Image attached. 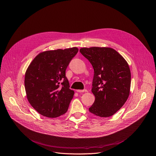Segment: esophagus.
I'll return each mask as SVG.
<instances>
[{
	"label": "esophagus",
	"instance_id": "esophagus-1",
	"mask_svg": "<svg viewBox=\"0 0 156 156\" xmlns=\"http://www.w3.org/2000/svg\"><path fill=\"white\" fill-rule=\"evenodd\" d=\"M77 92H80V93H82V92H87V89H84V90H76Z\"/></svg>",
	"mask_w": 156,
	"mask_h": 156
}]
</instances>
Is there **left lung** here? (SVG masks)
Masks as SVG:
<instances>
[{
	"mask_svg": "<svg viewBox=\"0 0 156 156\" xmlns=\"http://www.w3.org/2000/svg\"><path fill=\"white\" fill-rule=\"evenodd\" d=\"M80 51L94 71L92 92L95 101L89 112L101 117H110L122 107L129 95V67L123 57L111 48H82Z\"/></svg>",
	"mask_w": 156,
	"mask_h": 156,
	"instance_id": "8db88e82",
	"label": "left lung"
}]
</instances>
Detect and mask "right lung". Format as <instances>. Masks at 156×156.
Masks as SVG:
<instances>
[{"instance_id":"1","label":"right lung","mask_w":156,"mask_h":156,"mask_svg":"<svg viewBox=\"0 0 156 156\" xmlns=\"http://www.w3.org/2000/svg\"><path fill=\"white\" fill-rule=\"evenodd\" d=\"M78 51L73 47L41 52L27 69L24 82L27 98L43 116L55 118L68 110L74 92L69 89L66 70Z\"/></svg>"}]
</instances>
